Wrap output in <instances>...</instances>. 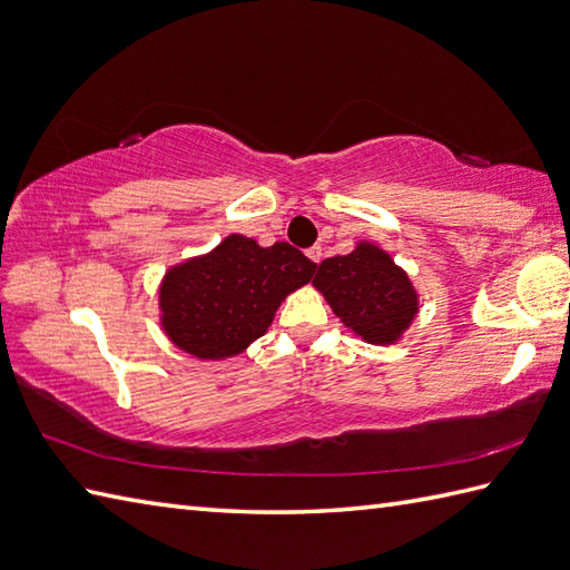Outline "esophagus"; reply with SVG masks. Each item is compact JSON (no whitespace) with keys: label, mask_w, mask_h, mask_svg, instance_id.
I'll return each mask as SVG.
<instances>
[{"label":"esophagus","mask_w":570,"mask_h":570,"mask_svg":"<svg viewBox=\"0 0 570 570\" xmlns=\"http://www.w3.org/2000/svg\"><path fill=\"white\" fill-rule=\"evenodd\" d=\"M306 255H308V259H311V262L321 264V259H323V247H321V245H315V247H311V249H308Z\"/></svg>","instance_id":"1"}]
</instances>
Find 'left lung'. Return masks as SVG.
<instances>
[{
	"label": "left lung",
	"instance_id": "left-lung-1",
	"mask_svg": "<svg viewBox=\"0 0 570 570\" xmlns=\"http://www.w3.org/2000/svg\"><path fill=\"white\" fill-rule=\"evenodd\" d=\"M313 286L340 323L368 345L389 347L401 342L420 313L413 279L372 240H360L342 257L323 259Z\"/></svg>",
	"mask_w": 570,
	"mask_h": 570
}]
</instances>
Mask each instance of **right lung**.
<instances>
[{"label":"right lung","mask_w":570,"mask_h":570,"mask_svg":"<svg viewBox=\"0 0 570 570\" xmlns=\"http://www.w3.org/2000/svg\"><path fill=\"white\" fill-rule=\"evenodd\" d=\"M315 269L288 243L262 247L233 233L165 272L157 288L160 327L196 360H230L267 333L282 301L306 286Z\"/></svg>","instance_id":"right-lung-1"}]
</instances>
